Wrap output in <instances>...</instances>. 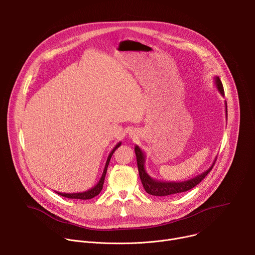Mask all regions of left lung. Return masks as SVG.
Instances as JSON below:
<instances>
[{"label":"left lung","mask_w":255,"mask_h":255,"mask_svg":"<svg viewBox=\"0 0 255 255\" xmlns=\"http://www.w3.org/2000/svg\"><path fill=\"white\" fill-rule=\"evenodd\" d=\"M215 85L216 88L219 91V93L224 97V89L223 85L219 79V77H215ZM225 107H226V117H227V103L225 102ZM135 154H136V159H137V166H138V171H139V176L141 179V183L143 185L144 190L146 191L149 195L152 196H157V197H165V196H170V195H175L179 193H184L187 192L193 188H195L198 184H200L201 181L205 178V176L212 170L216 158L214 159L212 165L205 170L204 172L196 175L193 178H190L188 180L184 181H163V180H158L155 178H152L145 169V159H146V155L142 151V149L136 145L134 147Z\"/></svg>","instance_id":"1"}]
</instances>
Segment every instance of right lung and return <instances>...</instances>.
I'll use <instances>...</instances> for the list:
<instances>
[{"label": "right lung", "instance_id": "obj_1", "mask_svg": "<svg viewBox=\"0 0 255 255\" xmlns=\"http://www.w3.org/2000/svg\"><path fill=\"white\" fill-rule=\"evenodd\" d=\"M121 145V142L117 143L116 146L112 149V151L110 152V154H109L108 158H107V161H106V164H105V168L103 170V173H102V176L101 178L99 179L98 184L91 188L90 190L88 191H85V192H80V193H69V194H66V193H59V192H55L57 193L58 195L62 196V197H65V198H69V199H79V200H90V199H93L94 197L98 196L102 189H103V185H104V180H105V176H106V172H107V168H108V165H109V162H110V159L113 155V153L115 152V150L120 146Z\"/></svg>", "mask_w": 255, "mask_h": 255}]
</instances>
